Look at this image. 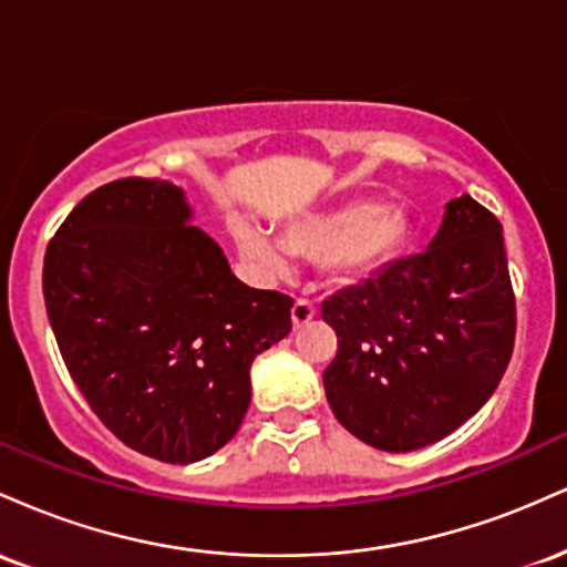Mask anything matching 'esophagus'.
<instances>
[{
  "label": "esophagus",
  "mask_w": 567,
  "mask_h": 567,
  "mask_svg": "<svg viewBox=\"0 0 567 567\" xmlns=\"http://www.w3.org/2000/svg\"><path fill=\"white\" fill-rule=\"evenodd\" d=\"M317 317V306L309 303V301H296L290 309V320H292V328H303L306 322H311Z\"/></svg>",
  "instance_id": "1"
}]
</instances>
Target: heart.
<instances>
[{"mask_svg": "<svg viewBox=\"0 0 567 567\" xmlns=\"http://www.w3.org/2000/svg\"><path fill=\"white\" fill-rule=\"evenodd\" d=\"M231 234L239 252L264 275H285L296 256L317 264L324 288L349 290L392 271L415 245L419 226L405 205L351 199L290 220L282 239L247 213H234Z\"/></svg>", "mask_w": 567, "mask_h": 567, "instance_id": "obj_1", "label": "heart"}]
</instances>
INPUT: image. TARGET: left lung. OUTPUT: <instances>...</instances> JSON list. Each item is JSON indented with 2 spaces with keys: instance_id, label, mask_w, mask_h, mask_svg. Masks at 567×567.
<instances>
[{
  "instance_id": "1",
  "label": "left lung",
  "mask_w": 567,
  "mask_h": 567,
  "mask_svg": "<svg viewBox=\"0 0 567 567\" xmlns=\"http://www.w3.org/2000/svg\"><path fill=\"white\" fill-rule=\"evenodd\" d=\"M498 218L447 202L419 256L322 303L338 354L324 394L357 440L389 453L432 445L496 392L514 347V292Z\"/></svg>"
}]
</instances>
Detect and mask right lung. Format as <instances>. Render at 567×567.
<instances>
[{"mask_svg":"<svg viewBox=\"0 0 567 567\" xmlns=\"http://www.w3.org/2000/svg\"><path fill=\"white\" fill-rule=\"evenodd\" d=\"M173 181L87 194L44 252L50 328L84 400L125 445L194 464L250 405V365L290 333L292 301L247 288Z\"/></svg>","mask_w":567,"mask_h":567,"instance_id":"right-lung-1","label":"right lung"}]
</instances>
